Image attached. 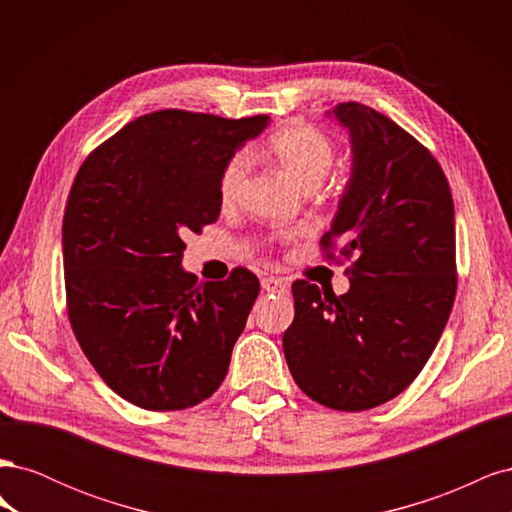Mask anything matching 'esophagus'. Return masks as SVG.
<instances>
[{
    "label": "esophagus",
    "mask_w": 512,
    "mask_h": 512,
    "mask_svg": "<svg viewBox=\"0 0 512 512\" xmlns=\"http://www.w3.org/2000/svg\"><path fill=\"white\" fill-rule=\"evenodd\" d=\"M262 290L265 292H288V284L284 280H280V277H262Z\"/></svg>",
    "instance_id": "34e87169"
}]
</instances>
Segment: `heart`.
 I'll return each mask as SVG.
<instances>
[{
    "mask_svg": "<svg viewBox=\"0 0 512 512\" xmlns=\"http://www.w3.org/2000/svg\"><path fill=\"white\" fill-rule=\"evenodd\" d=\"M269 149L303 190H316L335 164L333 143L320 130L305 126V123H292V126L275 132L269 141ZM247 168H250L247 151L232 153L224 164L218 181V198L224 207L237 200Z\"/></svg>",
    "mask_w": 512,
    "mask_h": 512,
    "instance_id": "obj_1",
    "label": "heart"
}]
</instances>
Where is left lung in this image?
Returning <instances> with one entry per match:
<instances>
[{
  "instance_id": "8db88e82",
  "label": "left lung",
  "mask_w": 512,
  "mask_h": 512,
  "mask_svg": "<svg viewBox=\"0 0 512 512\" xmlns=\"http://www.w3.org/2000/svg\"><path fill=\"white\" fill-rule=\"evenodd\" d=\"M329 115L350 134L352 168L320 243H342L350 290L335 297L294 282L282 344L307 397L361 412L406 391L446 327L457 292L455 207L438 160L395 121L359 102Z\"/></svg>"
}]
</instances>
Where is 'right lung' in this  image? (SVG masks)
Listing matches in <instances>:
<instances>
[{
    "mask_svg": "<svg viewBox=\"0 0 512 512\" xmlns=\"http://www.w3.org/2000/svg\"><path fill=\"white\" fill-rule=\"evenodd\" d=\"M269 126L156 111L108 138L76 173L61 228L72 331L111 389L145 410H185L226 378L260 292L235 269L198 284L183 271L188 232L218 220L224 164Z\"/></svg>",
    "mask_w": 512,
    "mask_h": 512,
    "instance_id": "1",
    "label": "right lung"
}]
</instances>
